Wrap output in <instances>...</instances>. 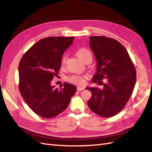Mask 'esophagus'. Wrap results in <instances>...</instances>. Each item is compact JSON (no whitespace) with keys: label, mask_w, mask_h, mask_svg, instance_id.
Segmentation results:
<instances>
[{"label":"esophagus","mask_w":152,"mask_h":152,"mask_svg":"<svg viewBox=\"0 0 152 152\" xmlns=\"http://www.w3.org/2000/svg\"><path fill=\"white\" fill-rule=\"evenodd\" d=\"M83 89H84V88H83V87L77 86V90H78V91H82V90H83Z\"/></svg>","instance_id":"1"}]
</instances>
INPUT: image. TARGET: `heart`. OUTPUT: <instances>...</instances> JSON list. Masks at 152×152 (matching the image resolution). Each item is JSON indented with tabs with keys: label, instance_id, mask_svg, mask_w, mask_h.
I'll use <instances>...</instances> for the list:
<instances>
[{
	"label": "heart",
	"instance_id": "b5f03b06",
	"mask_svg": "<svg viewBox=\"0 0 152 152\" xmlns=\"http://www.w3.org/2000/svg\"><path fill=\"white\" fill-rule=\"evenodd\" d=\"M76 56L78 57L80 59L83 61L86 57H91V53L88 49H87L86 48H80L76 51ZM66 61V56H63L61 59V65H64ZM69 82H72L73 83L78 85H83L84 83V80L82 76H78V75H72L71 76H69L67 78Z\"/></svg>",
	"mask_w": 152,
	"mask_h": 152
}]
</instances>
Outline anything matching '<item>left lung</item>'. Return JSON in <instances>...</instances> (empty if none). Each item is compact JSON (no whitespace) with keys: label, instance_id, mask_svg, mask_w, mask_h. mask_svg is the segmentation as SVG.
Segmentation results:
<instances>
[{"label":"left lung","instance_id":"obj_1","mask_svg":"<svg viewBox=\"0 0 152 152\" xmlns=\"http://www.w3.org/2000/svg\"><path fill=\"white\" fill-rule=\"evenodd\" d=\"M89 46L96 61V73L91 81L103 88H86L92 93L88 104L95 114L112 117L121 111L132 95L136 83V70L127 51L116 40L90 37Z\"/></svg>","mask_w":152,"mask_h":152}]
</instances>
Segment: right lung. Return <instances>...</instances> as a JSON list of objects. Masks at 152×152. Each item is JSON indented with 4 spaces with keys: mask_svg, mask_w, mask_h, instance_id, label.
Returning <instances> with one entry per match:
<instances>
[{
    "mask_svg": "<svg viewBox=\"0 0 152 152\" xmlns=\"http://www.w3.org/2000/svg\"><path fill=\"white\" fill-rule=\"evenodd\" d=\"M74 38H42L19 62V91L30 108L42 118H52L63 112L76 92V86L69 83H64L61 89L51 86V80L59 74L63 55Z\"/></svg>",
    "mask_w": 152,
    "mask_h": 152,
    "instance_id": "add662e5",
    "label": "right lung"
}]
</instances>
